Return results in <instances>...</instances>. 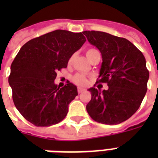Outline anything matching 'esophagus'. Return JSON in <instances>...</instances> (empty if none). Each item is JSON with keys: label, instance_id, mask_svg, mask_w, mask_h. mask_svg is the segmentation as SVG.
<instances>
[{"label": "esophagus", "instance_id": "obj_1", "mask_svg": "<svg viewBox=\"0 0 158 158\" xmlns=\"http://www.w3.org/2000/svg\"><path fill=\"white\" fill-rule=\"evenodd\" d=\"M83 92H84V89H81V88H79V89H78V93H79V94H82Z\"/></svg>", "mask_w": 158, "mask_h": 158}]
</instances>
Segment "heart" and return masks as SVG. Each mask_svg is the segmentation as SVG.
I'll return each mask as SVG.
<instances>
[{"label":"heart","instance_id":"b5f03b06","mask_svg":"<svg viewBox=\"0 0 158 158\" xmlns=\"http://www.w3.org/2000/svg\"><path fill=\"white\" fill-rule=\"evenodd\" d=\"M96 49H93V48H90L89 50H87L86 52V55L87 56H89L91 53L94 52H96ZM74 59V56H72L69 60V63H71L72 60ZM73 82H74V84H77V85H79V86H85L87 84H88V79L85 77V75L82 74H75L73 78Z\"/></svg>","mask_w":158,"mask_h":158}]
</instances>
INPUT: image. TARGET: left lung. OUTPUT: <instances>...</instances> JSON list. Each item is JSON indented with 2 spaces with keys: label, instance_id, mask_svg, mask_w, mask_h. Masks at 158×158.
Here are the masks:
<instances>
[{
  "label": "left lung",
  "instance_id": "left-lung-1",
  "mask_svg": "<svg viewBox=\"0 0 158 158\" xmlns=\"http://www.w3.org/2000/svg\"><path fill=\"white\" fill-rule=\"evenodd\" d=\"M83 33L102 54V63L96 83L108 86L103 91L89 89L92 98L86 106L87 111L97 122L120 124L137 111L147 92L149 72L144 56L124 38L99 31Z\"/></svg>",
  "mask_w": 158,
  "mask_h": 158
}]
</instances>
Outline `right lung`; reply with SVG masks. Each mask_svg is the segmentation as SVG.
I'll return each instance as SVG.
<instances>
[{
  "instance_id": "right-lung-1",
  "label": "right lung",
  "mask_w": 158,
  "mask_h": 158,
  "mask_svg": "<svg viewBox=\"0 0 158 158\" xmlns=\"http://www.w3.org/2000/svg\"><path fill=\"white\" fill-rule=\"evenodd\" d=\"M85 41L82 33L58 29L31 39L16 55L9 76L12 98L33 125L51 126L66 116L69 104L78 95L77 87L67 81L60 89L54 80Z\"/></svg>"
}]
</instances>
